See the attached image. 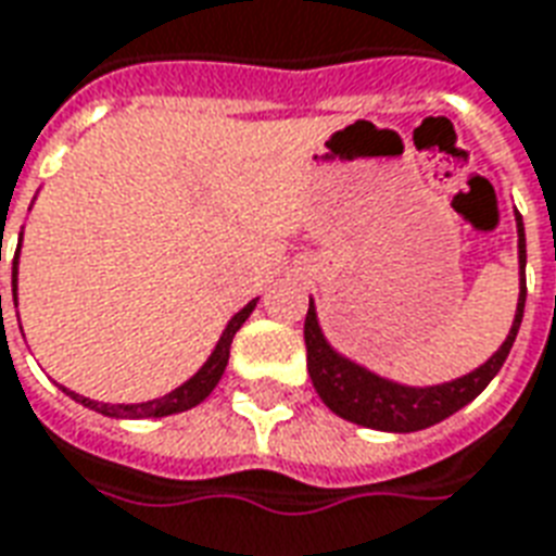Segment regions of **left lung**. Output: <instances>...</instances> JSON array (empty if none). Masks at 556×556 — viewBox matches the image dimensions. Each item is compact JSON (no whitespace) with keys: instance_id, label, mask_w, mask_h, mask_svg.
Here are the masks:
<instances>
[{"instance_id":"8db88e82","label":"left lung","mask_w":556,"mask_h":556,"mask_svg":"<svg viewBox=\"0 0 556 556\" xmlns=\"http://www.w3.org/2000/svg\"><path fill=\"white\" fill-rule=\"evenodd\" d=\"M516 236H519V303L513 315L507 339L501 341L492 356L475 371L463 374L456 380L435 382V386H404L389 377L374 374L351 356H344L324 336L318 320L315 300L309 298V312L303 324V339H306V368H309L312 386L324 404L332 413L353 421L359 427H371L382 433H415L427 427L445 421L447 415L459 413L463 406L471 404L477 394L495 380L501 365L507 362L513 341L519 336L521 318H525V300H528V286H525V265H528V250H525V224L516 212Z\"/></svg>"}]
</instances>
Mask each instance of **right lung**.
<instances>
[{
  "label": "right lung",
  "mask_w": 556,
  "mask_h": 556,
  "mask_svg": "<svg viewBox=\"0 0 556 556\" xmlns=\"http://www.w3.org/2000/svg\"><path fill=\"white\" fill-rule=\"evenodd\" d=\"M35 203V200H31ZM31 208V205H28ZM20 247H23V229H20V244H16L14 253V267H11V291H14V306H16V274H20ZM256 300H250L244 309H238L229 324L220 332V339H217L215 351L208 353V359L200 365V371L194 377H188L182 386H176L174 392L162 394V397H152V401H143V404H102V401H90L85 394L70 392L61 386V392L70 394L76 404L88 406L93 413L109 415V418H164V415H176L185 413V409H191V406L203 404L208 394L215 392V386L220 382L226 371V362H229V348H232V339H236V332L244 327V320L253 315L256 309ZM0 309H2V294H0ZM16 318H20V312H16Z\"/></svg>",
  "instance_id": "obj_1"
}]
</instances>
